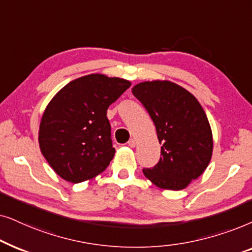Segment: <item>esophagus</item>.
Segmentation results:
<instances>
[{"label": "esophagus", "instance_id": "esophagus-1", "mask_svg": "<svg viewBox=\"0 0 252 252\" xmlns=\"http://www.w3.org/2000/svg\"><path fill=\"white\" fill-rule=\"evenodd\" d=\"M128 146L129 147H135L136 146V140L135 139H130L128 142Z\"/></svg>", "mask_w": 252, "mask_h": 252}]
</instances>
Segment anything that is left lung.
<instances>
[{"instance_id":"obj_1","label":"left lung","mask_w":252,"mask_h":252,"mask_svg":"<svg viewBox=\"0 0 252 252\" xmlns=\"http://www.w3.org/2000/svg\"><path fill=\"white\" fill-rule=\"evenodd\" d=\"M131 91L152 117L162 144L159 162L143 169L144 175L160 189H186L205 172L212 158V130L202 105L170 80H146Z\"/></svg>"}]
</instances>
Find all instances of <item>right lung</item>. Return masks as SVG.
I'll use <instances>...</instances> for the list:
<instances>
[{"mask_svg": "<svg viewBox=\"0 0 252 252\" xmlns=\"http://www.w3.org/2000/svg\"><path fill=\"white\" fill-rule=\"evenodd\" d=\"M131 83L91 73L53 96L42 114L39 146L54 172L71 183L100 175L115 156L107 109Z\"/></svg>", "mask_w": 252, "mask_h": 252, "instance_id": "right-lung-1", "label": "right lung"}]
</instances>
